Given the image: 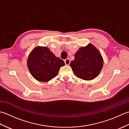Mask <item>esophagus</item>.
Segmentation results:
<instances>
[{
	"instance_id": "1",
	"label": "esophagus",
	"mask_w": 129,
	"mask_h": 129,
	"mask_svg": "<svg viewBox=\"0 0 129 129\" xmlns=\"http://www.w3.org/2000/svg\"><path fill=\"white\" fill-rule=\"evenodd\" d=\"M64 63L66 65H69L70 63V60L69 58H67L64 60Z\"/></svg>"
}]
</instances>
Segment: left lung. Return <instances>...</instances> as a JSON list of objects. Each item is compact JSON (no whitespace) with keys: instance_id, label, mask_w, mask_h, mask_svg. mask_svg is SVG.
<instances>
[{"instance_id":"obj_1","label":"left lung","mask_w":129,"mask_h":129,"mask_svg":"<svg viewBox=\"0 0 129 129\" xmlns=\"http://www.w3.org/2000/svg\"><path fill=\"white\" fill-rule=\"evenodd\" d=\"M103 63V58L98 49L92 44H88L77 51L75 59L70 66L77 77L84 80H91L99 75Z\"/></svg>"}]
</instances>
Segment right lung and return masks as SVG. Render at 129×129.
Here are the masks:
<instances>
[{
    "label": "right lung",
    "instance_id": "right-lung-1",
    "mask_svg": "<svg viewBox=\"0 0 129 129\" xmlns=\"http://www.w3.org/2000/svg\"><path fill=\"white\" fill-rule=\"evenodd\" d=\"M64 65L63 60L55 56L46 47H37L28 58V68L33 77L41 82H48L57 75Z\"/></svg>",
    "mask_w": 129,
    "mask_h": 129
}]
</instances>
